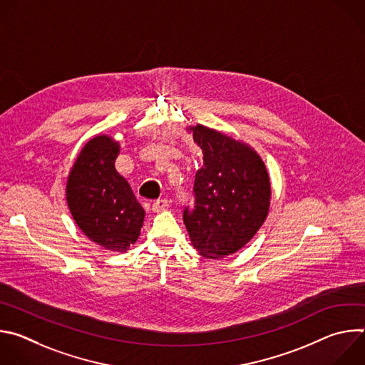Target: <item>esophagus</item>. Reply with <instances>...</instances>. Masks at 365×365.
<instances>
[{
    "mask_svg": "<svg viewBox=\"0 0 365 365\" xmlns=\"http://www.w3.org/2000/svg\"><path fill=\"white\" fill-rule=\"evenodd\" d=\"M169 207V200L168 199H158L155 202L151 203V211L153 212H160L163 210Z\"/></svg>",
    "mask_w": 365,
    "mask_h": 365,
    "instance_id": "34e87169",
    "label": "esophagus"
}]
</instances>
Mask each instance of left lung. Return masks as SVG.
Segmentation results:
<instances>
[{
	"label": "left lung",
	"instance_id": "left-lung-1",
	"mask_svg": "<svg viewBox=\"0 0 365 365\" xmlns=\"http://www.w3.org/2000/svg\"><path fill=\"white\" fill-rule=\"evenodd\" d=\"M202 148L193 203L183 222L196 251L221 258L244 247L263 225L270 206V179L263 160L248 145L203 125L192 127Z\"/></svg>",
	"mask_w": 365,
	"mask_h": 365
}]
</instances>
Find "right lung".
Segmentation results:
<instances>
[{
    "label": "right lung",
    "mask_w": 365,
    "mask_h": 365,
    "mask_svg": "<svg viewBox=\"0 0 365 365\" xmlns=\"http://www.w3.org/2000/svg\"><path fill=\"white\" fill-rule=\"evenodd\" d=\"M120 144L108 135L89 140L71 170L66 199L82 232L111 251H127L140 235L144 210L115 170Z\"/></svg>",
    "instance_id": "add662e5"
}]
</instances>
